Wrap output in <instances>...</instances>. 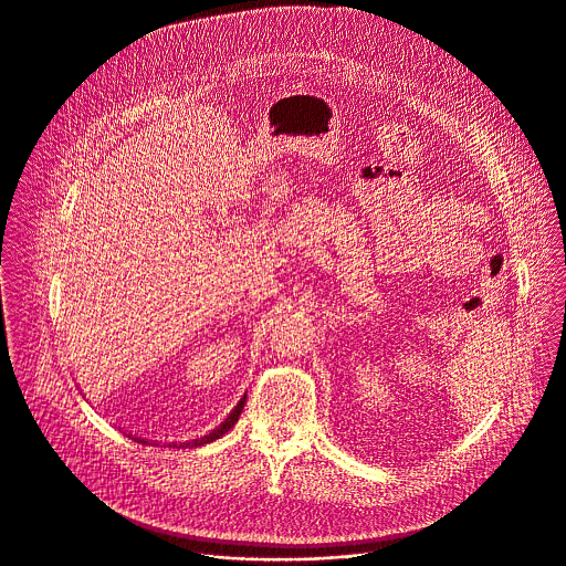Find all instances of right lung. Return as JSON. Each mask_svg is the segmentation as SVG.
<instances>
[{
	"label": "right lung",
	"instance_id": "1",
	"mask_svg": "<svg viewBox=\"0 0 566 566\" xmlns=\"http://www.w3.org/2000/svg\"><path fill=\"white\" fill-rule=\"evenodd\" d=\"M243 403H245V395L241 397V401L230 410V415L210 432V434H206V437H201V439H195V441H190V443H185L182 448H197V446H203V443H210V441H214V439H221L230 428H234V423L239 421V415H241V410H243Z\"/></svg>",
	"mask_w": 566,
	"mask_h": 566
}]
</instances>
